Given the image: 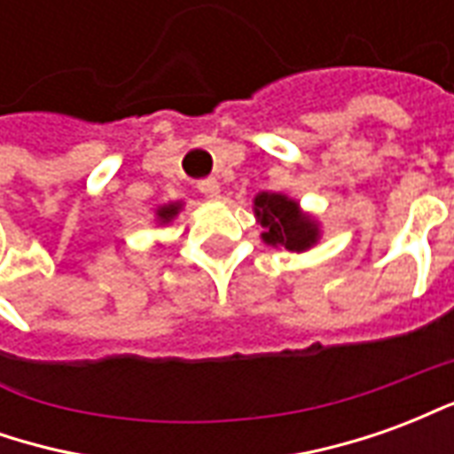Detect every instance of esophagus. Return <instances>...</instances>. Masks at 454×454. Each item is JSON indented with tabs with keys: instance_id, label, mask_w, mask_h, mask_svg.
<instances>
[{
	"instance_id": "esophagus-1",
	"label": "esophagus",
	"mask_w": 454,
	"mask_h": 454,
	"mask_svg": "<svg viewBox=\"0 0 454 454\" xmlns=\"http://www.w3.org/2000/svg\"><path fill=\"white\" fill-rule=\"evenodd\" d=\"M197 189L204 194L207 199H218L221 194V184H218L214 177H207V179H199L197 182Z\"/></svg>"
}]
</instances>
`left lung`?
Returning <instances> with one entry per match:
<instances>
[{
  "instance_id": "8db88e82",
  "label": "left lung",
  "mask_w": 454,
  "mask_h": 454,
  "mask_svg": "<svg viewBox=\"0 0 454 454\" xmlns=\"http://www.w3.org/2000/svg\"><path fill=\"white\" fill-rule=\"evenodd\" d=\"M257 223L262 226V240L272 247H286L304 253L318 243L321 231L316 218L299 208V201L277 192H260L253 201Z\"/></svg>"
}]
</instances>
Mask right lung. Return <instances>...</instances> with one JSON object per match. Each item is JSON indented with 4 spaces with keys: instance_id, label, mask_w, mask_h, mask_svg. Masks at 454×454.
I'll list each match as a JSON object with an SVG mask.
<instances>
[{
    "instance_id": "obj_1",
    "label": "right lung",
    "mask_w": 454,
    "mask_h": 454,
    "mask_svg": "<svg viewBox=\"0 0 454 454\" xmlns=\"http://www.w3.org/2000/svg\"><path fill=\"white\" fill-rule=\"evenodd\" d=\"M179 208H182V204L179 201H175V204H165V207H160L158 211H155V216H158V223H169L172 218L177 216Z\"/></svg>"
}]
</instances>
